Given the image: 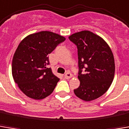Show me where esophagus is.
<instances>
[{"instance_id":"1","label":"esophagus","mask_w":129,"mask_h":129,"mask_svg":"<svg viewBox=\"0 0 129 129\" xmlns=\"http://www.w3.org/2000/svg\"><path fill=\"white\" fill-rule=\"evenodd\" d=\"M64 77L66 79H70L72 77V74L70 72H67L64 75Z\"/></svg>"}]
</instances>
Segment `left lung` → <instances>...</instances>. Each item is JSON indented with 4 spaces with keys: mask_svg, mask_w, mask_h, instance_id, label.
Wrapping results in <instances>:
<instances>
[{
    "mask_svg": "<svg viewBox=\"0 0 129 129\" xmlns=\"http://www.w3.org/2000/svg\"><path fill=\"white\" fill-rule=\"evenodd\" d=\"M77 46L78 79L80 84L74 93L80 99L90 101L105 93L115 76V59L109 45L102 38L89 30L68 37Z\"/></svg>",
    "mask_w": 129,
    "mask_h": 129,
    "instance_id": "1",
    "label": "left lung"
}]
</instances>
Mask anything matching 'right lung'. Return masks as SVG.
Instances as JSON below:
<instances>
[{
  "instance_id": "obj_1",
  "label": "right lung",
  "mask_w": 129,
  "mask_h": 129,
  "mask_svg": "<svg viewBox=\"0 0 129 129\" xmlns=\"http://www.w3.org/2000/svg\"><path fill=\"white\" fill-rule=\"evenodd\" d=\"M64 37L50 31H40L26 37L13 56L12 73L15 83L25 95L40 100L50 95L59 81L52 73L48 54Z\"/></svg>"
}]
</instances>
